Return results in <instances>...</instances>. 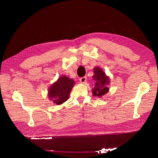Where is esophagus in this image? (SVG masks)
I'll return each mask as SVG.
<instances>
[{
	"instance_id": "esophagus-1",
	"label": "esophagus",
	"mask_w": 158,
	"mask_h": 158,
	"mask_svg": "<svg viewBox=\"0 0 158 158\" xmlns=\"http://www.w3.org/2000/svg\"><path fill=\"white\" fill-rule=\"evenodd\" d=\"M86 80H87L86 76H84V77H82L80 78V82L81 83H85V82H86Z\"/></svg>"
}]
</instances>
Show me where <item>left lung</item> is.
<instances>
[{
	"label": "left lung",
	"instance_id": "left-lung-1",
	"mask_svg": "<svg viewBox=\"0 0 158 158\" xmlns=\"http://www.w3.org/2000/svg\"><path fill=\"white\" fill-rule=\"evenodd\" d=\"M93 78L96 81V83H95L94 85V88L92 90L93 94L95 96L102 97L109 91L107 85L109 83V79L104 72L99 67L94 69Z\"/></svg>",
	"mask_w": 158,
	"mask_h": 158
}]
</instances>
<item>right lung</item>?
Instances as JSON below:
<instances>
[{
  "label": "right lung",
  "instance_id": "1",
  "mask_svg": "<svg viewBox=\"0 0 158 158\" xmlns=\"http://www.w3.org/2000/svg\"><path fill=\"white\" fill-rule=\"evenodd\" d=\"M74 85V81L73 79L62 76L49 88V99L55 104H62L69 99Z\"/></svg>",
  "mask_w": 158,
  "mask_h": 158
}]
</instances>
